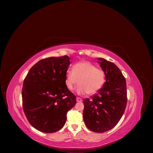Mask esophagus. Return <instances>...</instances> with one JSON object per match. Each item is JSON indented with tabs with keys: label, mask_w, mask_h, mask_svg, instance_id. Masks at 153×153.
Segmentation results:
<instances>
[{
	"label": "esophagus",
	"mask_w": 153,
	"mask_h": 153,
	"mask_svg": "<svg viewBox=\"0 0 153 153\" xmlns=\"http://www.w3.org/2000/svg\"><path fill=\"white\" fill-rule=\"evenodd\" d=\"M76 101H78V102H81V101H82V100L80 98H78V97H76Z\"/></svg>",
	"instance_id": "34e87169"
}]
</instances>
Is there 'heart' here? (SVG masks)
<instances>
[{
	"label": "heart",
	"mask_w": 153,
	"mask_h": 153,
	"mask_svg": "<svg viewBox=\"0 0 153 153\" xmlns=\"http://www.w3.org/2000/svg\"><path fill=\"white\" fill-rule=\"evenodd\" d=\"M105 80L104 70L87 61L75 64L73 69L66 71L65 78L68 89L73 90L78 82L80 84L76 89L78 93L90 95L97 93L103 87Z\"/></svg>",
	"instance_id": "heart-1"
}]
</instances>
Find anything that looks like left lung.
I'll list each match as a JSON object with an SVG mask.
<instances>
[{"label": "left lung", "mask_w": 153, "mask_h": 153, "mask_svg": "<svg viewBox=\"0 0 153 153\" xmlns=\"http://www.w3.org/2000/svg\"><path fill=\"white\" fill-rule=\"evenodd\" d=\"M100 66L106 75L103 87L89 98L84 99L83 118L88 129L103 133L115 126L126 109V82L115 64L99 58Z\"/></svg>", "instance_id": "1"}]
</instances>
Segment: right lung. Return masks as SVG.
<instances>
[{
    "label": "right lung",
    "mask_w": 153,
    "mask_h": 153,
    "mask_svg": "<svg viewBox=\"0 0 153 153\" xmlns=\"http://www.w3.org/2000/svg\"><path fill=\"white\" fill-rule=\"evenodd\" d=\"M69 57H48L32 66L22 87V105L29 123L38 130L53 133L65 124L76 96L66 85Z\"/></svg>",
    "instance_id": "obj_1"
}]
</instances>
